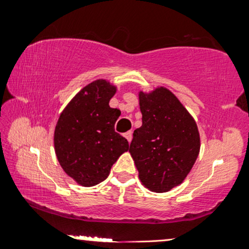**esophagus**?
<instances>
[{
	"mask_svg": "<svg viewBox=\"0 0 249 249\" xmlns=\"http://www.w3.org/2000/svg\"><path fill=\"white\" fill-rule=\"evenodd\" d=\"M124 136H125V138H126V140H127L128 142L132 141V138H133V133H132V130H128V132H126V133L124 134Z\"/></svg>",
	"mask_w": 249,
	"mask_h": 249,
	"instance_id": "34e87169",
	"label": "esophagus"
}]
</instances>
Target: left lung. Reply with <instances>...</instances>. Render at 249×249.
Here are the masks:
<instances>
[{"label":"left lung","mask_w":249,"mask_h":249,"mask_svg":"<svg viewBox=\"0 0 249 249\" xmlns=\"http://www.w3.org/2000/svg\"><path fill=\"white\" fill-rule=\"evenodd\" d=\"M142 125L129 153L142 185L162 193L183 182L200 151L196 123L178 98L163 87L138 93Z\"/></svg>","instance_id":"obj_1"}]
</instances>
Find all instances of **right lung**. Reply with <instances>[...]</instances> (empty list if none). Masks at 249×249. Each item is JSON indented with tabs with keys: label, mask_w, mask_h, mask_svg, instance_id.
<instances>
[{
	"label": "right lung",
	"mask_w": 249,
	"mask_h": 249,
	"mask_svg": "<svg viewBox=\"0 0 249 249\" xmlns=\"http://www.w3.org/2000/svg\"><path fill=\"white\" fill-rule=\"evenodd\" d=\"M116 87L104 79L81 89L61 112L53 134L54 151L67 175L82 187L107 178L128 142L115 132L120 109L109 107Z\"/></svg>",
	"instance_id": "add662e5"
}]
</instances>
